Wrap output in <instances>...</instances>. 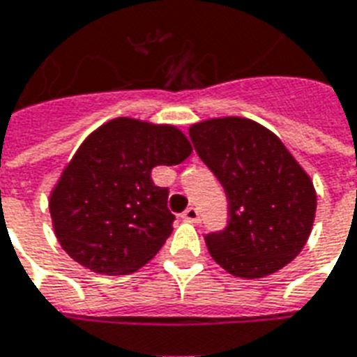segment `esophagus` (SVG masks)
I'll return each instance as SVG.
<instances>
[{"label":"esophagus","instance_id":"esophagus-1","mask_svg":"<svg viewBox=\"0 0 357 357\" xmlns=\"http://www.w3.org/2000/svg\"><path fill=\"white\" fill-rule=\"evenodd\" d=\"M181 217H183V221H189V222H198V221H200V213H198V209L192 208V206L185 209L183 213H181Z\"/></svg>","mask_w":357,"mask_h":357}]
</instances>
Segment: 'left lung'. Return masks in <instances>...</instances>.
Masks as SVG:
<instances>
[{"label":"left lung","mask_w":357,"mask_h":357,"mask_svg":"<svg viewBox=\"0 0 357 357\" xmlns=\"http://www.w3.org/2000/svg\"><path fill=\"white\" fill-rule=\"evenodd\" d=\"M189 136L227 192V228L206 234L215 262L243 279L292 262L312 230L317 190L284 144L245 118L206 119L190 125Z\"/></svg>","instance_id":"1"}]
</instances>
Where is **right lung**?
I'll use <instances>...</instances> for the list:
<instances>
[{"label":"right lung","mask_w":357,"mask_h":357,"mask_svg":"<svg viewBox=\"0 0 357 357\" xmlns=\"http://www.w3.org/2000/svg\"><path fill=\"white\" fill-rule=\"evenodd\" d=\"M192 151L174 125L116 118L84 140L50 195L59 245L73 260L102 275L132 273L172 234L168 189L155 167L183 162Z\"/></svg>","instance_id":"obj_1"}]
</instances>
